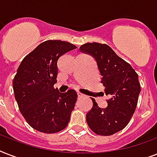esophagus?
Here are the masks:
<instances>
[{"mask_svg": "<svg viewBox=\"0 0 157 157\" xmlns=\"http://www.w3.org/2000/svg\"><path fill=\"white\" fill-rule=\"evenodd\" d=\"M77 96H78V98H81V97H83L84 94H81V92H77Z\"/></svg>", "mask_w": 157, "mask_h": 157, "instance_id": "1", "label": "esophagus"}]
</instances>
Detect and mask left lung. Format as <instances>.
I'll use <instances>...</instances> for the list:
<instances>
[{
	"mask_svg": "<svg viewBox=\"0 0 157 157\" xmlns=\"http://www.w3.org/2000/svg\"><path fill=\"white\" fill-rule=\"evenodd\" d=\"M80 50L95 59L104 92L111 97L106 108H100L91 98L93 107L86 114L87 124L96 134L112 135L126 126L136 109L141 90L139 76L130 64L106 44L86 43Z\"/></svg>",
	"mask_w": 157,
	"mask_h": 157,
	"instance_id": "left-lung-1",
	"label": "left lung"
}]
</instances>
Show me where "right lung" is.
I'll use <instances>...</instances> for the list:
<instances>
[{"label":"right lung","mask_w":157,"mask_h":157,"mask_svg":"<svg viewBox=\"0 0 157 157\" xmlns=\"http://www.w3.org/2000/svg\"><path fill=\"white\" fill-rule=\"evenodd\" d=\"M73 44L49 40L38 45L21 62L13 80L19 111L36 130L54 134L65 129L77 99L74 90L60 93L54 88L58 76V60L76 49Z\"/></svg>","instance_id":"1"}]
</instances>
